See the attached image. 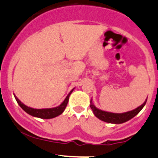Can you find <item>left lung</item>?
<instances>
[{"instance_id":"obj_1","label":"left lung","mask_w":158,"mask_h":158,"mask_svg":"<svg viewBox=\"0 0 158 158\" xmlns=\"http://www.w3.org/2000/svg\"><path fill=\"white\" fill-rule=\"evenodd\" d=\"M147 98L145 99V102L138 107L137 108L132 110L127 111L125 113H121V114H117V113H112L108 112V111L102 110L98 109L94 106V103L92 102V99H91L90 101V107L92 108L93 113H94V116L98 117L101 120L104 121V122L108 123H114V124H120L123 123L127 122L128 120L133 118L135 116L137 115L142 109L143 108L144 106L145 105Z\"/></svg>"}]
</instances>
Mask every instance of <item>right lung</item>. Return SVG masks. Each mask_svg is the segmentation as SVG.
Instances as JSON below:
<instances>
[{"label": "right lung", "instance_id": "add662e5", "mask_svg": "<svg viewBox=\"0 0 158 158\" xmlns=\"http://www.w3.org/2000/svg\"><path fill=\"white\" fill-rule=\"evenodd\" d=\"M75 89H73L72 90L69 92V94H67V96L66 97V98L64 99V101L60 104L59 106L55 107H52V108H43V109H36V108H32V107H28V106L25 105L23 103L21 102L18 99V98L13 94L14 95L15 99L17 101L18 104L20 106V107L22 108L25 112L27 113L29 115L32 116L34 117H38V118L41 119H52L54 118V117H57V116L60 115L65 110L66 105L68 104V101H69V98L70 96L71 93L73 92Z\"/></svg>", "mask_w": 158, "mask_h": 158}]
</instances>
